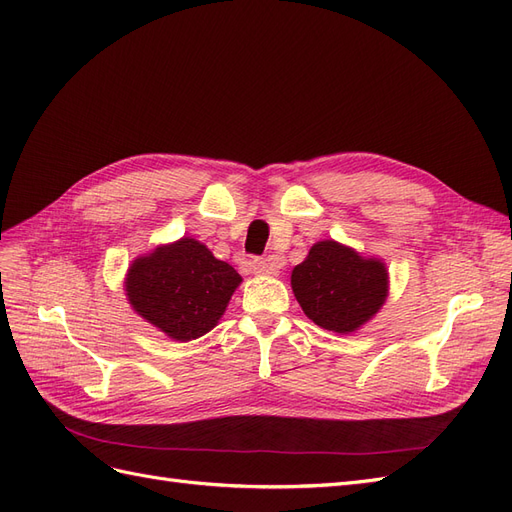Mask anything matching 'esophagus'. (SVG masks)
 Returning a JSON list of instances; mask_svg holds the SVG:
<instances>
[{
	"label": "esophagus",
	"mask_w": 512,
	"mask_h": 512,
	"mask_svg": "<svg viewBox=\"0 0 512 512\" xmlns=\"http://www.w3.org/2000/svg\"><path fill=\"white\" fill-rule=\"evenodd\" d=\"M250 267L256 275H277V273H280V271H277L280 267H277L273 260H267V258H254L250 262Z\"/></svg>",
	"instance_id": "34e87169"
}]
</instances>
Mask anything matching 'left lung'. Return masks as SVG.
I'll return each instance as SVG.
<instances>
[{"mask_svg":"<svg viewBox=\"0 0 512 512\" xmlns=\"http://www.w3.org/2000/svg\"><path fill=\"white\" fill-rule=\"evenodd\" d=\"M292 292L309 320L333 333H352L378 314L389 294V271L333 239L312 245L292 269Z\"/></svg>","mask_w":512,"mask_h":512,"instance_id":"1","label":"left lung"}]
</instances>
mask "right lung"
<instances>
[{
	"label": "right lung",
	"instance_id": "add662e5",
	"mask_svg": "<svg viewBox=\"0 0 512 512\" xmlns=\"http://www.w3.org/2000/svg\"><path fill=\"white\" fill-rule=\"evenodd\" d=\"M241 275L209 247L183 237L138 256L126 277L134 312L170 339L190 342L209 333L224 316Z\"/></svg>",
	"mask_w": 512,
	"mask_h": 512
}]
</instances>
